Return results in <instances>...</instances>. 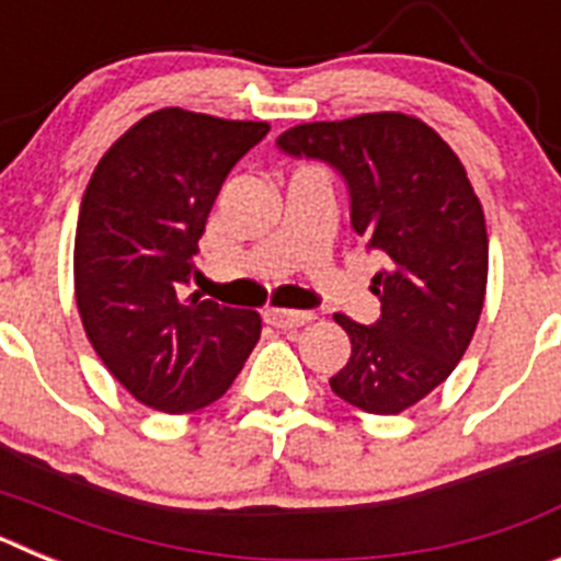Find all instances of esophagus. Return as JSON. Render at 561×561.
<instances>
[{
	"mask_svg": "<svg viewBox=\"0 0 561 561\" xmlns=\"http://www.w3.org/2000/svg\"><path fill=\"white\" fill-rule=\"evenodd\" d=\"M264 317H266V323L275 325V329H297V325H306L314 320L311 311H295V309H266Z\"/></svg>",
	"mask_w": 561,
	"mask_h": 561,
	"instance_id": "1",
	"label": "esophagus"
}]
</instances>
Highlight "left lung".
I'll list each match as a JSON object with an SVG mask.
<instances>
[{
	"mask_svg": "<svg viewBox=\"0 0 561 561\" xmlns=\"http://www.w3.org/2000/svg\"><path fill=\"white\" fill-rule=\"evenodd\" d=\"M277 148L340 173L351 227L385 257L370 286L379 320L334 314L351 336V359L331 390L374 415L413 408L453 374L483 311L489 236L458 153L401 112L304 123L280 134Z\"/></svg>",
	"mask_w": 561,
	"mask_h": 561,
	"instance_id": "8db88e82",
	"label": "left lung"
}]
</instances>
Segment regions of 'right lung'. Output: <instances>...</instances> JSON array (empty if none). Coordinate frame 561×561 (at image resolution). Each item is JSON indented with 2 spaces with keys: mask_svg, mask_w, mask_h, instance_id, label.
I'll return each mask as SVG.
<instances>
[{
  "mask_svg": "<svg viewBox=\"0 0 561 561\" xmlns=\"http://www.w3.org/2000/svg\"><path fill=\"white\" fill-rule=\"evenodd\" d=\"M270 126L160 108L98 162L76 232V300L108 374L162 413L227 393L261 336L257 311L182 297L227 173Z\"/></svg>",
  "mask_w": 561,
  "mask_h": 561,
  "instance_id": "right-lung-1",
  "label": "right lung"
}]
</instances>
